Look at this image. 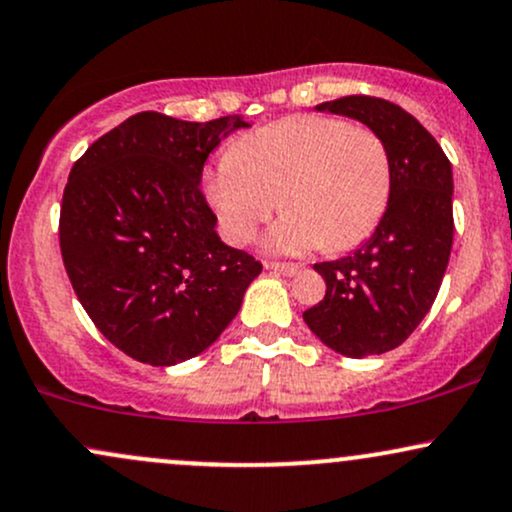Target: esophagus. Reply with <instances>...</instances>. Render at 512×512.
Masks as SVG:
<instances>
[{
  "mask_svg": "<svg viewBox=\"0 0 512 512\" xmlns=\"http://www.w3.org/2000/svg\"><path fill=\"white\" fill-rule=\"evenodd\" d=\"M267 269H272V272H279L284 276H296L301 272V264H293V262H267Z\"/></svg>",
  "mask_w": 512,
  "mask_h": 512,
  "instance_id": "1",
  "label": "esophagus"
}]
</instances>
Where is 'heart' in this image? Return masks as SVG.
Here are the masks:
<instances>
[{"mask_svg": "<svg viewBox=\"0 0 512 512\" xmlns=\"http://www.w3.org/2000/svg\"><path fill=\"white\" fill-rule=\"evenodd\" d=\"M392 195V156L375 129L334 115H293L240 137L207 175L231 243H248L274 209L276 252H344L373 236Z\"/></svg>", "mask_w": 512, "mask_h": 512, "instance_id": "heart-1", "label": "heart"}]
</instances>
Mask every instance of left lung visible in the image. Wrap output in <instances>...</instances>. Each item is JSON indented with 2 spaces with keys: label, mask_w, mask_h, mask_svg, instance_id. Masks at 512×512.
<instances>
[{
  "label": "left lung",
  "mask_w": 512,
  "mask_h": 512,
  "mask_svg": "<svg viewBox=\"0 0 512 512\" xmlns=\"http://www.w3.org/2000/svg\"><path fill=\"white\" fill-rule=\"evenodd\" d=\"M317 110L354 117L385 139L392 195L383 221L361 248L315 264L327 291L303 320L337 354H385L419 327L448 269L455 231L452 168L433 134L385 98L344 96Z\"/></svg>",
  "instance_id": "obj_1"
}]
</instances>
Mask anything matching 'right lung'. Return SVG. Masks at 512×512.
Masks as SVG:
<instances>
[{"label": "right lung", "instance_id": "add662e5", "mask_svg": "<svg viewBox=\"0 0 512 512\" xmlns=\"http://www.w3.org/2000/svg\"><path fill=\"white\" fill-rule=\"evenodd\" d=\"M243 117L137 113L72 166L60 250L76 298L117 349L149 366L202 354L238 315L262 264L216 236L204 161Z\"/></svg>", "mask_w": 512, "mask_h": 512}]
</instances>
